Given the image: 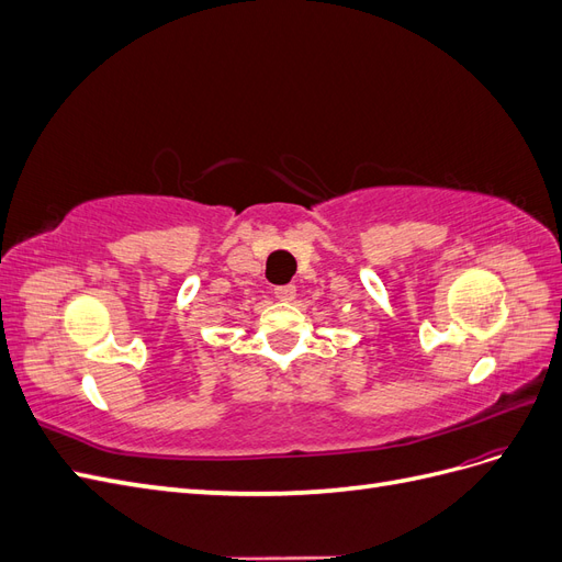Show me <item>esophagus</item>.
<instances>
[{"label": "esophagus", "mask_w": 562, "mask_h": 562, "mask_svg": "<svg viewBox=\"0 0 562 562\" xmlns=\"http://www.w3.org/2000/svg\"><path fill=\"white\" fill-rule=\"evenodd\" d=\"M274 295H277V300H281V302H293L295 300V285H277L274 288Z\"/></svg>", "instance_id": "obj_1"}]
</instances>
